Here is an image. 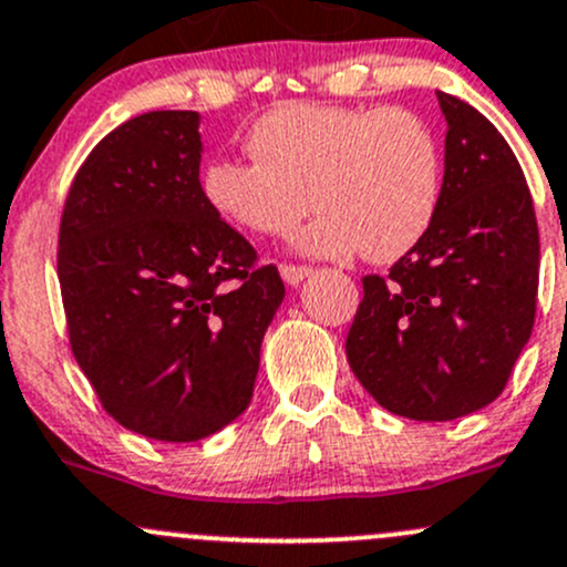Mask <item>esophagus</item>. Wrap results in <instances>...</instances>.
<instances>
[{"label":"esophagus","mask_w":567,"mask_h":567,"mask_svg":"<svg viewBox=\"0 0 567 567\" xmlns=\"http://www.w3.org/2000/svg\"><path fill=\"white\" fill-rule=\"evenodd\" d=\"M279 274H282V279L288 285H299V282H303V279L309 277V274H312V268H309V266L282 264V266H279Z\"/></svg>","instance_id":"esophagus-1"}]
</instances>
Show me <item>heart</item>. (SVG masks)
Returning <instances> with one entry per match:
<instances>
[{
  "label": "heart",
  "instance_id": "obj_1",
  "mask_svg": "<svg viewBox=\"0 0 567 567\" xmlns=\"http://www.w3.org/2000/svg\"><path fill=\"white\" fill-rule=\"evenodd\" d=\"M247 146L255 159L206 165L208 206L252 234L282 236L315 198L323 214L296 247L318 258L402 260L443 204V152L413 111L285 103L252 124Z\"/></svg>",
  "mask_w": 567,
  "mask_h": 567
}]
</instances>
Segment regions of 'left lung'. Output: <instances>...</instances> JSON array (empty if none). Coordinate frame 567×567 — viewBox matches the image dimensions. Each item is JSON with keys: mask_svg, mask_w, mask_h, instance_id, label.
Listing matches in <instances>:
<instances>
[{"mask_svg": "<svg viewBox=\"0 0 567 567\" xmlns=\"http://www.w3.org/2000/svg\"><path fill=\"white\" fill-rule=\"evenodd\" d=\"M443 204L424 241L363 277L348 361L380 408L454 421L499 396L535 323L540 241L522 165L492 122L437 92Z\"/></svg>", "mask_w": 567, "mask_h": 567, "instance_id": "1", "label": "left lung"}]
</instances>
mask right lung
Returning <instances> with one entry per match:
<instances>
[{"label": "right lung", "instance_id": "1", "mask_svg": "<svg viewBox=\"0 0 567 567\" xmlns=\"http://www.w3.org/2000/svg\"><path fill=\"white\" fill-rule=\"evenodd\" d=\"M200 116L152 111L105 135L59 225L70 348L105 413L195 443L247 410L260 342L285 299L277 266L200 187Z\"/></svg>", "mask_w": 567, "mask_h": 567}]
</instances>
